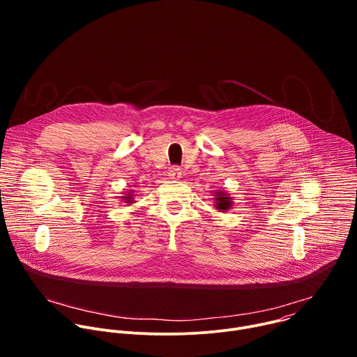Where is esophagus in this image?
<instances>
[{"mask_svg":"<svg viewBox=\"0 0 357 357\" xmlns=\"http://www.w3.org/2000/svg\"><path fill=\"white\" fill-rule=\"evenodd\" d=\"M181 175H182V171H181V168H178V167H172V168H169V171H168V176H169L171 179H179Z\"/></svg>","mask_w":357,"mask_h":357,"instance_id":"1","label":"esophagus"}]
</instances>
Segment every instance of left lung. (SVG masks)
Segmentation results:
<instances>
[{
    "label": "left lung",
    "mask_w": 357,
    "mask_h": 357,
    "mask_svg": "<svg viewBox=\"0 0 357 357\" xmlns=\"http://www.w3.org/2000/svg\"><path fill=\"white\" fill-rule=\"evenodd\" d=\"M215 208L218 209V212H227L229 209L233 208V199L227 192L223 190H216L215 192Z\"/></svg>",
    "instance_id": "8db88e82"
}]
</instances>
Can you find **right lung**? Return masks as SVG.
Segmentation results:
<instances>
[{"label":"right lung","instance_id":"1","mask_svg":"<svg viewBox=\"0 0 357 357\" xmlns=\"http://www.w3.org/2000/svg\"><path fill=\"white\" fill-rule=\"evenodd\" d=\"M134 193H135V190L127 189V192L123 193V196H120L121 202H123V203H127V205H132V203L135 202V200H134Z\"/></svg>","mask_w":357,"mask_h":357}]
</instances>
